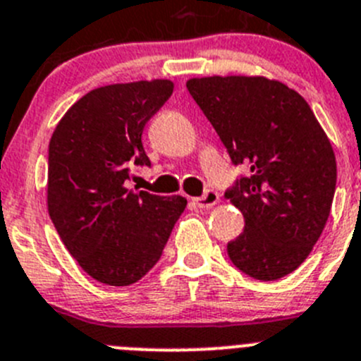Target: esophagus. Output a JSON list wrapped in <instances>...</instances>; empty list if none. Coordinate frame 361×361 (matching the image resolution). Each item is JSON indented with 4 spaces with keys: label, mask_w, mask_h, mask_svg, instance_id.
Wrapping results in <instances>:
<instances>
[{
    "label": "esophagus",
    "mask_w": 361,
    "mask_h": 361,
    "mask_svg": "<svg viewBox=\"0 0 361 361\" xmlns=\"http://www.w3.org/2000/svg\"><path fill=\"white\" fill-rule=\"evenodd\" d=\"M219 203V194L215 190H207L201 197H194L197 208H212Z\"/></svg>",
    "instance_id": "1"
}]
</instances>
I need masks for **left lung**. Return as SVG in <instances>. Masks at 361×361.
Listing matches in <instances>:
<instances>
[{"label":"left lung","instance_id":"obj_1","mask_svg":"<svg viewBox=\"0 0 361 361\" xmlns=\"http://www.w3.org/2000/svg\"><path fill=\"white\" fill-rule=\"evenodd\" d=\"M187 89L235 165L226 197L245 228L228 244L235 267L262 281L290 274L308 258L331 212L336 160L305 97L265 76L190 78Z\"/></svg>","mask_w":361,"mask_h":361}]
</instances>
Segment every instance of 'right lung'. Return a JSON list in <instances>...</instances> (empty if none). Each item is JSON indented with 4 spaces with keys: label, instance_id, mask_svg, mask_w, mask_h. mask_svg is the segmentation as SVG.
<instances>
[{
    "label": "right lung",
    "instance_id": "obj_1",
    "mask_svg": "<svg viewBox=\"0 0 361 361\" xmlns=\"http://www.w3.org/2000/svg\"><path fill=\"white\" fill-rule=\"evenodd\" d=\"M171 80L97 87L63 114L49 140L48 212L67 251L96 281L126 287L160 260L187 200L126 187L149 165L147 121L173 94Z\"/></svg>",
    "mask_w": 361,
    "mask_h": 361
}]
</instances>
